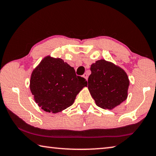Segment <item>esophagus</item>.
<instances>
[{"label": "esophagus", "instance_id": "obj_1", "mask_svg": "<svg viewBox=\"0 0 156 156\" xmlns=\"http://www.w3.org/2000/svg\"><path fill=\"white\" fill-rule=\"evenodd\" d=\"M83 78H85L86 79V80H87L88 76H87V73H84V74H83Z\"/></svg>", "mask_w": 156, "mask_h": 156}]
</instances>
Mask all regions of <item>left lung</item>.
<instances>
[{
	"mask_svg": "<svg viewBox=\"0 0 156 156\" xmlns=\"http://www.w3.org/2000/svg\"><path fill=\"white\" fill-rule=\"evenodd\" d=\"M90 70L88 89L96 105L112 110L126 99L130 82L123 69L100 60L91 65Z\"/></svg>",
	"mask_w": 156,
	"mask_h": 156,
	"instance_id": "8db88e82",
	"label": "left lung"
}]
</instances>
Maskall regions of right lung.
I'll use <instances>...</instances> for the list:
<instances>
[{
	"instance_id": "obj_1",
	"label": "right lung",
	"mask_w": 156,
	"mask_h": 156,
	"mask_svg": "<svg viewBox=\"0 0 156 156\" xmlns=\"http://www.w3.org/2000/svg\"><path fill=\"white\" fill-rule=\"evenodd\" d=\"M87 83L85 78L76 76L73 67L60 58L48 55L33 70L30 88L41 109L58 113L73 104Z\"/></svg>"
}]
</instances>
